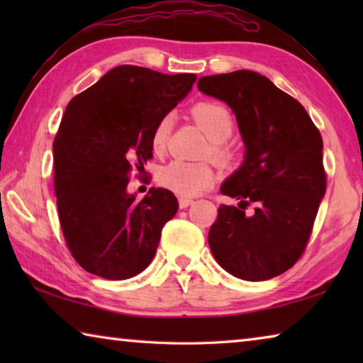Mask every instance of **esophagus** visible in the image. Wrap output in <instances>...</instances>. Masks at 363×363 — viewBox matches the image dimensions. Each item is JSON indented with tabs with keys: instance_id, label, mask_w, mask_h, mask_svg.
<instances>
[{
	"instance_id": "1",
	"label": "esophagus",
	"mask_w": 363,
	"mask_h": 363,
	"mask_svg": "<svg viewBox=\"0 0 363 363\" xmlns=\"http://www.w3.org/2000/svg\"><path fill=\"white\" fill-rule=\"evenodd\" d=\"M194 200L189 199V196H181L179 199V208H187L189 205H192Z\"/></svg>"
}]
</instances>
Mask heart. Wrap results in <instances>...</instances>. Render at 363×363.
<instances>
[{
    "label": "heart",
    "instance_id": "heart-1",
    "mask_svg": "<svg viewBox=\"0 0 363 363\" xmlns=\"http://www.w3.org/2000/svg\"><path fill=\"white\" fill-rule=\"evenodd\" d=\"M190 115L201 126L211 143V153L223 162H230L233 153L225 140L232 136L235 121L230 110L218 101H200L190 108ZM174 126V116L167 113L160 116L152 131L150 144L153 152L162 153L168 147ZM214 169L206 162H184L174 160L160 168L157 181L162 187L181 196H194L214 184Z\"/></svg>",
    "mask_w": 363,
    "mask_h": 363
}]
</instances>
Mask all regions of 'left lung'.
<instances>
[{
    "mask_svg": "<svg viewBox=\"0 0 363 363\" xmlns=\"http://www.w3.org/2000/svg\"><path fill=\"white\" fill-rule=\"evenodd\" d=\"M196 86L233 110L247 147L220 187L240 203L219 206L208 233L211 253L233 277H277L303 256L327 190L320 131L294 97L256 72L201 77ZM250 204L255 211L245 215Z\"/></svg>",
    "mask_w": 363,
    "mask_h": 363,
    "instance_id": "8db88e82",
    "label": "left lung"
}]
</instances>
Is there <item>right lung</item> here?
<instances>
[{"label": "right lung", "instance_id": "obj_1", "mask_svg": "<svg viewBox=\"0 0 363 363\" xmlns=\"http://www.w3.org/2000/svg\"><path fill=\"white\" fill-rule=\"evenodd\" d=\"M196 75L120 65L77 94L54 139V190L65 245L88 272L125 280L149 266L177 199L150 189L138 201L130 173L152 158V131Z\"/></svg>", "mask_w": 363, "mask_h": 363}]
</instances>
